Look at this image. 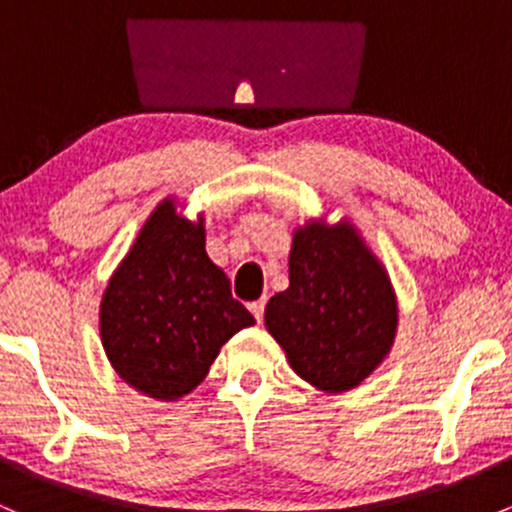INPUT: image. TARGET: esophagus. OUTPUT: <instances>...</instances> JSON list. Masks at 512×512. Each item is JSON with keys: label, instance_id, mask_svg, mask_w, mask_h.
<instances>
[{"label": "esophagus", "instance_id": "34e87169", "mask_svg": "<svg viewBox=\"0 0 512 512\" xmlns=\"http://www.w3.org/2000/svg\"><path fill=\"white\" fill-rule=\"evenodd\" d=\"M250 312L255 314L257 322L262 324V319H265V299H257V302L250 304Z\"/></svg>", "mask_w": 512, "mask_h": 512}]
</instances>
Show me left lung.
I'll return each instance as SVG.
<instances>
[{
	"label": "left lung",
	"instance_id": "left-lung-1",
	"mask_svg": "<svg viewBox=\"0 0 512 512\" xmlns=\"http://www.w3.org/2000/svg\"><path fill=\"white\" fill-rule=\"evenodd\" d=\"M396 319L389 275L352 225L294 232L289 287L267 302L265 324L304 381L329 394L359 386L389 354Z\"/></svg>",
	"mask_w": 512,
	"mask_h": 512
}]
</instances>
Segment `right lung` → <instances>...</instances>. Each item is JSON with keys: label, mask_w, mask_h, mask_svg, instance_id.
I'll use <instances>...</instances> for the list:
<instances>
[{"label": "right lung", "mask_w": 512, "mask_h": 512, "mask_svg": "<svg viewBox=\"0 0 512 512\" xmlns=\"http://www.w3.org/2000/svg\"><path fill=\"white\" fill-rule=\"evenodd\" d=\"M255 317L205 252L203 218L190 223L163 200L101 299V339L126 384L160 401L190 394L220 347Z\"/></svg>", "instance_id": "add662e5"}]
</instances>
